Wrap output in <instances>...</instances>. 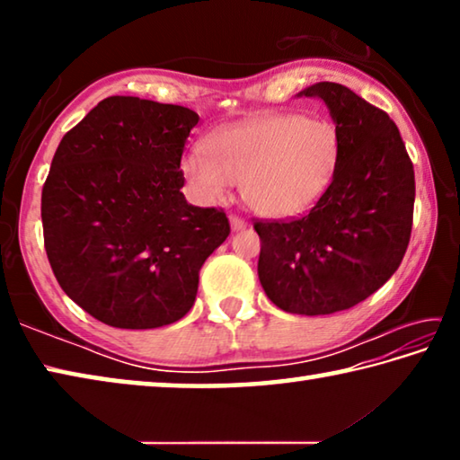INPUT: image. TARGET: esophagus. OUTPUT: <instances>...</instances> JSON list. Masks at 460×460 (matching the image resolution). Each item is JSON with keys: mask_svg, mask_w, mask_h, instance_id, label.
Here are the masks:
<instances>
[{"mask_svg": "<svg viewBox=\"0 0 460 460\" xmlns=\"http://www.w3.org/2000/svg\"><path fill=\"white\" fill-rule=\"evenodd\" d=\"M231 229L233 231H243L247 227V223L243 219H239V217H231Z\"/></svg>", "mask_w": 460, "mask_h": 460, "instance_id": "obj_1", "label": "esophagus"}]
</instances>
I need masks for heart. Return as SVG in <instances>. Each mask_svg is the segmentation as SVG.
I'll list each match as a JSON object with an SVG mask.
<instances>
[{
  "label": "heart",
  "mask_w": 460,
  "mask_h": 460,
  "mask_svg": "<svg viewBox=\"0 0 460 460\" xmlns=\"http://www.w3.org/2000/svg\"><path fill=\"white\" fill-rule=\"evenodd\" d=\"M205 151L190 150L182 172L197 194L221 200L231 184L263 219H296L318 205L341 162L334 123L302 113H271L215 129Z\"/></svg>",
  "instance_id": "b5f03b06"
}]
</instances>
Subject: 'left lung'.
<instances>
[{
  "instance_id": "1",
  "label": "left lung",
  "mask_w": 460,
  "mask_h": 460,
  "mask_svg": "<svg viewBox=\"0 0 460 460\" xmlns=\"http://www.w3.org/2000/svg\"><path fill=\"white\" fill-rule=\"evenodd\" d=\"M298 97L324 101L341 136L331 189L302 219L258 221V276L292 314H332L359 305L400 268L414 215V166L395 123L339 83Z\"/></svg>"
}]
</instances>
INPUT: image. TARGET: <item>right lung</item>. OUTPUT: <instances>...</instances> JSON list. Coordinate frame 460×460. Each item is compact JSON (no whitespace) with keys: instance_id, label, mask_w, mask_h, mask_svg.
I'll return each mask as SVG.
<instances>
[{"instance_id":"right-lung-1","label":"right lung","mask_w":460,"mask_h":460,"mask_svg":"<svg viewBox=\"0 0 460 460\" xmlns=\"http://www.w3.org/2000/svg\"><path fill=\"white\" fill-rule=\"evenodd\" d=\"M197 123L186 107L115 95L60 139L42 189L44 247L62 290L101 323L181 321L202 263L229 235L227 215L181 192Z\"/></svg>"}]
</instances>
